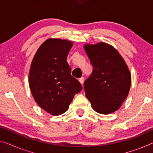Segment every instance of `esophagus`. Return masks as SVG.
Listing matches in <instances>:
<instances>
[{
  "label": "esophagus",
  "mask_w": 153,
  "mask_h": 153,
  "mask_svg": "<svg viewBox=\"0 0 153 153\" xmlns=\"http://www.w3.org/2000/svg\"><path fill=\"white\" fill-rule=\"evenodd\" d=\"M79 81L80 83H81V85H83V83H84V78H83V77H81V78H80L79 79Z\"/></svg>",
  "instance_id": "obj_1"
}]
</instances>
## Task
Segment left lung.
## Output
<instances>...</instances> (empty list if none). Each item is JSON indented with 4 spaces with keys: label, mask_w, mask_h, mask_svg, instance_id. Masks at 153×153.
Returning a JSON list of instances; mask_svg holds the SVG:
<instances>
[{
    "label": "left lung",
    "mask_w": 153,
    "mask_h": 153,
    "mask_svg": "<svg viewBox=\"0 0 153 153\" xmlns=\"http://www.w3.org/2000/svg\"><path fill=\"white\" fill-rule=\"evenodd\" d=\"M84 49L93 66L84 83L86 97L99 114L116 111L131 88V75L125 61L114 46L105 42L86 44Z\"/></svg>",
    "instance_id": "1"
}]
</instances>
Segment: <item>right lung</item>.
<instances>
[{
	"mask_svg": "<svg viewBox=\"0 0 153 153\" xmlns=\"http://www.w3.org/2000/svg\"><path fill=\"white\" fill-rule=\"evenodd\" d=\"M73 43L49 38L37 49L29 74V88L34 100L53 116L65 113L74 95L83 89L71 75L66 59Z\"/></svg>",
	"mask_w": 153,
	"mask_h": 153,
	"instance_id": "obj_1",
	"label": "right lung"
}]
</instances>
